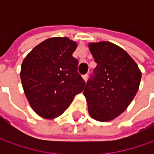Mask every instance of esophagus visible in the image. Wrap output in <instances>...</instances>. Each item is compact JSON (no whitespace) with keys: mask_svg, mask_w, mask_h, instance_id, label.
Here are the masks:
<instances>
[{"mask_svg":"<svg viewBox=\"0 0 154 154\" xmlns=\"http://www.w3.org/2000/svg\"><path fill=\"white\" fill-rule=\"evenodd\" d=\"M83 80H85V81H86L87 80V78H88V74H85V75H83Z\"/></svg>","mask_w":154,"mask_h":154,"instance_id":"1","label":"esophagus"}]
</instances>
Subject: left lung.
Masks as SVG:
<instances>
[{
  "instance_id": "obj_1",
  "label": "left lung",
  "mask_w": 154,
  "mask_h": 154,
  "mask_svg": "<svg viewBox=\"0 0 154 154\" xmlns=\"http://www.w3.org/2000/svg\"><path fill=\"white\" fill-rule=\"evenodd\" d=\"M88 48L97 63L95 76L83 92L88 112L96 121L109 122L132 102L139 89L141 72L133 58L113 43H89Z\"/></svg>"
}]
</instances>
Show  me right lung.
Here are the masks:
<instances>
[{"label":"right lung","mask_w":154,"mask_h":154,"mask_svg":"<svg viewBox=\"0 0 154 154\" xmlns=\"http://www.w3.org/2000/svg\"><path fill=\"white\" fill-rule=\"evenodd\" d=\"M77 43L68 38H50L35 46L21 64L20 80L32 109L39 116H61L83 91L86 83L73 56Z\"/></svg>","instance_id":"right-lung-1"}]
</instances>
